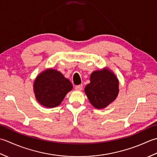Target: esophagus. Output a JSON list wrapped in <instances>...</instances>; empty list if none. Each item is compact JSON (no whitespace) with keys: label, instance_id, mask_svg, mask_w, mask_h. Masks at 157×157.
Listing matches in <instances>:
<instances>
[{"label":"esophagus","instance_id":"obj_1","mask_svg":"<svg viewBox=\"0 0 157 157\" xmlns=\"http://www.w3.org/2000/svg\"><path fill=\"white\" fill-rule=\"evenodd\" d=\"M75 89L77 91H81L82 89V85H78L75 86Z\"/></svg>","mask_w":157,"mask_h":157}]
</instances>
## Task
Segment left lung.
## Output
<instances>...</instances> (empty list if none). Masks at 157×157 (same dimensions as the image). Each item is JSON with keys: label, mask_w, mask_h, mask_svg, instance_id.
<instances>
[{"label": "left lung", "mask_w": 157, "mask_h": 157, "mask_svg": "<svg viewBox=\"0 0 157 157\" xmlns=\"http://www.w3.org/2000/svg\"><path fill=\"white\" fill-rule=\"evenodd\" d=\"M90 83L85 88L89 101L100 109L113 102L119 94V81L108 70L95 71L90 76Z\"/></svg>", "instance_id": "1"}]
</instances>
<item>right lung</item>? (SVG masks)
<instances>
[{"label": "right lung", "mask_w": 157, "mask_h": 157, "mask_svg": "<svg viewBox=\"0 0 157 157\" xmlns=\"http://www.w3.org/2000/svg\"><path fill=\"white\" fill-rule=\"evenodd\" d=\"M72 85L62 73L55 70H47L37 76L34 83L36 100L48 108L61 104L67 93L71 91Z\"/></svg>", "instance_id": "add662e5"}]
</instances>
